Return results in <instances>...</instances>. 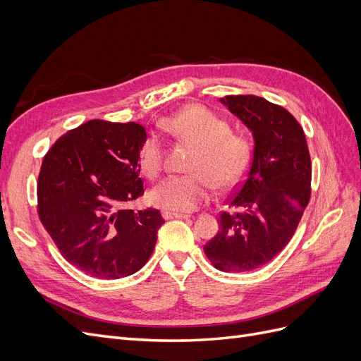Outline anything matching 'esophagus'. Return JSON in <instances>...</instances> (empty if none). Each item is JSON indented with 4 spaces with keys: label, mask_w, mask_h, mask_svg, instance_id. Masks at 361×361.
Here are the masks:
<instances>
[{
    "label": "esophagus",
    "mask_w": 361,
    "mask_h": 361,
    "mask_svg": "<svg viewBox=\"0 0 361 361\" xmlns=\"http://www.w3.org/2000/svg\"><path fill=\"white\" fill-rule=\"evenodd\" d=\"M162 216H164V220H173V218H180V220H188V218H190V215H187V214L167 212V211L162 212Z\"/></svg>",
    "instance_id": "obj_1"
}]
</instances>
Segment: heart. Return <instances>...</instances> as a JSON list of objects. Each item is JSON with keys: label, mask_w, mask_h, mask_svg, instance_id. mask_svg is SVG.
I'll list each match as a JSON object with an SVG mask.
<instances>
[{"label": "heart", "mask_w": 361, "mask_h": 361, "mask_svg": "<svg viewBox=\"0 0 361 361\" xmlns=\"http://www.w3.org/2000/svg\"><path fill=\"white\" fill-rule=\"evenodd\" d=\"M161 128L194 150L188 158V174L170 176L149 192L150 203L167 212H191L209 200L211 185L228 191L243 180L251 159V143L245 134L231 129L226 118L200 105H191L166 117ZM138 166L155 179L164 167V145L149 135L138 150Z\"/></svg>", "instance_id": "heart-1"}]
</instances>
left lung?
<instances>
[{
	"label": "left lung",
	"mask_w": 361,
	"mask_h": 361,
	"mask_svg": "<svg viewBox=\"0 0 361 361\" xmlns=\"http://www.w3.org/2000/svg\"><path fill=\"white\" fill-rule=\"evenodd\" d=\"M221 102L255 138L247 178L218 218L220 231L204 245L224 272L253 271L288 245L310 200L312 162L300 123L285 108L253 94Z\"/></svg>",
	"instance_id": "obj_1"
}]
</instances>
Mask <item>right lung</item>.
Returning <instances> with one entry per match:
<instances>
[{
	"label": "right lung",
	"instance_id": "right-lung-1",
	"mask_svg": "<svg viewBox=\"0 0 361 361\" xmlns=\"http://www.w3.org/2000/svg\"><path fill=\"white\" fill-rule=\"evenodd\" d=\"M138 123L89 120L61 135L43 158L37 212L69 264L96 279L134 274L154 253L164 218L128 209L143 195Z\"/></svg>",
	"mask_w": 361,
	"mask_h": 361
}]
</instances>
